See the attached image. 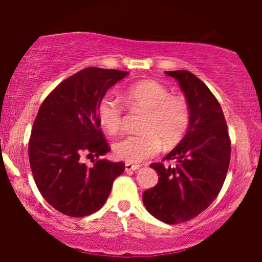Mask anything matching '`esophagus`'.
I'll list each match as a JSON object with an SVG mask.
<instances>
[{"label":"esophagus","instance_id":"obj_1","mask_svg":"<svg viewBox=\"0 0 262 262\" xmlns=\"http://www.w3.org/2000/svg\"><path fill=\"white\" fill-rule=\"evenodd\" d=\"M139 167H141L139 165H133V163H129V162L125 163V171H137L139 170Z\"/></svg>","mask_w":262,"mask_h":262}]
</instances>
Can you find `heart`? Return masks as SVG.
<instances>
[{
    "mask_svg": "<svg viewBox=\"0 0 262 262\" xmlns=\"http://www.w3.org/2000/svg\"><path fill=\"white\" fill-rule=\"evenodd\" d=\"M128 102L147 112L142 124V134H132L116 141L113 146L119 160L138 163L157 155L162 141L173 146L184 137L190 124V109L181 96L171 95L170 90L156 81H142L125 91ZM99 123L107 133L121 128L124 107L112 95H105L97 105Z\"/></svg>",
    "mask_w": 262,
    "mask_h": 262,
    "instance_id": "b5f03b06",
    "label": "heart"
}]
</instances>
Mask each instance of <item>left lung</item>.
I'll return each instance as SVG.
<instances>
[{
  "label": "left lung",
  "instance_id": "1",
  "mask_svg": "<svg viewBox=\"0 0 262 262\" xmlns=\"http://www.w3.org/2000/svg\"><path fill=\"white\" fill-rule=\"evenodd\" d=\"M178 80L190 109L186 136L163 161L152 163L158 184L143 192L146 209L167 224L187 222L218 196L231 160V139L218 100L207 84L189 71H168Z\"/></svg>",
  "mask_w": 262,
  "mask_h": 262
}]
</instances>
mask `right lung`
<instances>
[{
    "instance_id": "1",
    "label": "right lung",
    "mask_w": 262,
    "mask_h": 262,
    "mask_svg": "<svg viewBox=\"0 0 262 262\" xmlns=\"http://www.w3.org/2000/svg\"><path fill=\"white\" fill-rule=\"evenodd\" d=\"M128 72L89 67L62 81L46 97L29 141L31 172L44 199L68 216L97 212L109 198L123 162L100 160L110 150L97 118V105L107 90ZM83 152L97 156L82 164Z\"/></svg>"
}]
</instances>
